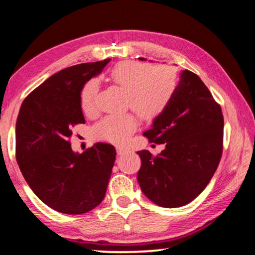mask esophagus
<instances>
[{"mask_svg":"<svg viewBox=\"0 0 255 255\" xmlns=\"http://www.w3.org/2000/svg\"><path fill=\"white\" fill-rule=\"evenodd\" d=\"M117 153H118V155H123V154H125V153H128L129 150V148H127V147H125V146H122V145H117Z\"/></svg>","mask_w":255,"mask_h":255,"instance_id":"esophagus-1","label":"esophagus"}]
</instances>
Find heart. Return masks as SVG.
<instances>
[{
  "label": "heart",
  "instance_id": "heart-1",
  "mask_svg": "<svg viewBox=\"0 0 255 255\" xmlns=\"http://www.w3.org/2000/svg\"><path fill=\"white\" fill-rule=\"evenodd\" d=\"M109 80L127 94V105L145 122H152L166 109L173 99L178 75L170 66H155L137 62H123L109 73ZM98 82L90 80L81 92V107L86 115L96 112ZM137 119L132 115L107 116L94 127L99 137L122 141L135 131Z\"/></svg>",
  "mask_w": 255,
  "mask_h": 255
}]
</instances>
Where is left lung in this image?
Returning <instances> with one entry per match:
<instances>
[{"mask_svg":"<svg viewBox=\"0 0 255 255\" xmlns=\"http://www.w3.org/2000/svg\"><path fill=\"white\" fill-rule=\"evenodd\" d=\"M146 60L145 58H139ZM222 108L195 73L181 72L170 105L144 132L150 143L164 144L156 156L139 150L137 174L141 191L165 208L191 202L217 170L223 153Z\"/></svg>","mask_w":255,"mask_h":255,"instance_id":"1","label":"left lung"}]
</instances>
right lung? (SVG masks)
<instances>
[{"label": "right lung", "instance_id": "add662e5", "mask_svg": "<svg viewBox=\"0 0 255 255\" xmlns=\"http://www.w3.org/2000/svg\"><path fill=\"white\" fill-rule=\"evenodd\" d=\"M110 62L67 67L51 75L24 99L15 125V156L24 180L51 209L81 215L105 199L116 149L97 143L73 152L72 128L84 124L81 91Z\"/></svg>", "mask_w": 255, "mask_h": 255}]
</instances>
